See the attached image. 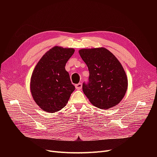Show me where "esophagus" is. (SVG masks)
<instances>
[{
    "label": "esophagus",
    "instance_id": "esophagus-1",
    "mask_svg": "<svg viewBox=\"0 0 157 157\" xmlns=\"http://www.w3.org/2000/svg\"><path fill=\"white\" fill-rule=\"evenodd\" d=\"M75 87L77 90H81L82 88V83H79L78 84L75 85Z\"/></svg>",
    "mask_w": 157,
    "mask_h": 157
}]
</instances>
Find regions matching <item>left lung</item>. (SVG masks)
I'll return each mask as SVG.
<instances>
[{"mask_svg":"<svg viewBox=\"0 0 157 157\" xmlns=\"http://www.w3.org/2000/svg\"><path fill=\"white\" fill-rule=\"evenodd\" d=\"M81 59L89 71V80L83 91L94 106L108 109L118 104L125 96L128 80L121 64L104 48L81 49Z\"/></svg>","mask_w":157,"mask_h":157,"instance_id":"obj_1","label":"left lung"}]
</instances>
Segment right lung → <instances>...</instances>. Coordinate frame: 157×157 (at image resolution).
I'll return each instance as SVG.
<instances>
[{
    "label": "right lung",
    "mask_w": 157,
    "mask_h": 157,
    "mask_svg": "<svg viewBox=\"0 0 157 157\" xmlns=\"http://www.w3.org/2000/svg\"><path fill=\"white\" fill-rule=\"evenodd\" d=\"M73 48L55 46L40 59L32 72L30 91L36 103L48 113L60 111L75 90L65 66Z\"/></svg>",
    "instance_id": "right-lung-1"
}]
</instances>
